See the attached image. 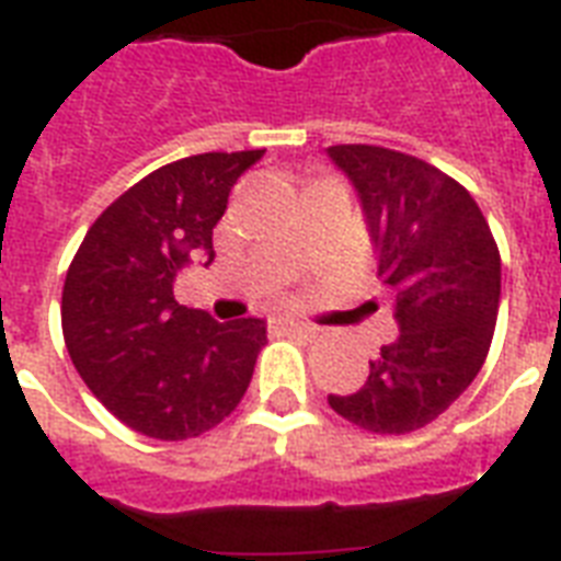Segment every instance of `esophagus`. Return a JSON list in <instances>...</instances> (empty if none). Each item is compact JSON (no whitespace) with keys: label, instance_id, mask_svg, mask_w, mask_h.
Returning a JSON list of instances; mask_svg holds the SVG:
<instances>
[{"label":"esophagus","instance_id":"1","mask_svg":"<svg viewBox=\"0 0 561 561\" xmlns=\"http://www.w3.org/2000/svg\"><path fill=\"white\" fill-rule=\"evenodd\" d=\"M273 329L276 332H297V334H317V325L302 323V320H290V317H282V320H273Z\"/></svg>","mask_w":561,"mask_h":561}]
</instances>
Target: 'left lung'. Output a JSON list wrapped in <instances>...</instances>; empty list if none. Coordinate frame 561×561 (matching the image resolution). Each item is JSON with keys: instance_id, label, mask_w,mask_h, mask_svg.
Returning a JSON list of instances; mask_svg holds the SVG:
<instances>
[{"instance_id": "left-lung-1", "label": "left lung", "mask_w": 561, "mask_h": 561, "mask_svg": "<svg viewBox=\"0 0 561 561\" xmlns=\"http://www.w3.org/2000/svg\"><path fill=\"white\" fill-rule=\"evenodd\" d=\"M329 157L358 192L399 323L364 387L329 404L373 434H410L451 408L483 367L501 253L474 197L431 162L378 145H332Z\"/></svg>"}]
</instances>
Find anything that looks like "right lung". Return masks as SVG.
Segmentation results:
<instances>
[{"mask_svg": "<svg viewBox=\"0 0 561 561\" xmlns=\"http://www.w3.org/2000/svg\"><path fill=\"white\" fill-rule=\"evenodd\" d=\"M264 151L197 153L151 171L101 211L64 282V341L83 383L136 434L192 439L244 399L267 329L180 306L174 279L211 250L229 192Z\"/></svg>", "mask_w": 561, "mask_h": 561, "instance_id": "obj_1", "label": "right lung"}]
</instances>
